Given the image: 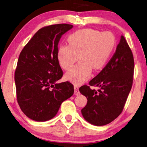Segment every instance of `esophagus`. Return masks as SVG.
<instances>
[{"label": "esophagus", "mask_w": 147, "mask_h": 147, "mask_svg": "<svg viewBox=\"0 0 147 147\" xmlns=\"http://www.w3.org/2000/svg\"><path fill=\"white\" fill-rule=\"evenodd\" d=\"M74 94H75L76 95H78L80 94V92H79V86L75 85L74 86Z\"/></svg>", "instance_id": "obj_1"}]
</instances>
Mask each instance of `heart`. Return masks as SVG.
Masks as SVG:
<instances>
[{
	"instance_id": "b5f03b06",
	"label": "heart",
	"mask_w": 147,
	"mask_h": 147,
	"mask_svg": "<svg viewBox=\"0 0 147 147\" xmlns=\"http://www.w3.org/2000/svg\"><path fill=\"white\" fill-rule=\"evenodd\" d=\"M69 45L58 47L57 58L61 66L68 70L78 61L76 66L67 72L66 78L76 84L83 83L94 70L105 66L113 51L116 40L109 31L100 32L92 28L79 30L68 38Z\"/></svg>"
}]
</instances>
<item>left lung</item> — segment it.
<instances>
[{"label": "left lung", "mask_w": 147, "mask_h": 147, "mask_svg": "<svg viewBox=\"0 0 147 147\" xmlns=\"http://www.w3.org/2000/svg\"><path fill=\"white\" fill-rule=\"evenodd\" d=\"M134 59L124 36H121L116 51L104 68L89 85L79 91L87 98L81 113L86 121L96 126H103L113 121L122 112L133 84ZM90 86H98V91Z\"/></svg>", "instance_id": "1"}]
</instances>
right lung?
I'll use <instances>...</instances> for the list:
<instances>
[{"label":"right lung","instance_id":"1","mask_svg":"<svg viewBox=\"0 0 147 147\" xmlns=\"http://www.w3.org/2000/svg\"><path fill=\"white\" fill-rule=\"evenodd\" d=\"M72 28L57 24L40 28L19 55L14 77L17 100L24 114L34 121L53 119L61 103L73 95L74 85L69 81L56 83L63 76L58 44Z\"/></svg>","mask_w":147,"mask_h":147}]
</instances>
